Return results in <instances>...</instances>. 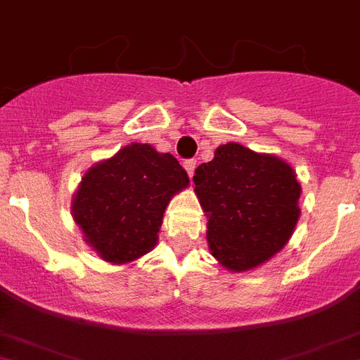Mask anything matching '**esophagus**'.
I'll use <instances>...</instances> for the list:
<instances>
[{"mask_svg":"<svg viewBox=\"0 0 360 360\" xmlns=\"http://www.w3.org/2000/svg\"><path fill=\"white\" fill-rule=\"evenodd\" d=\"M183 166H185L186 174H188V177L192 179V175H194V170H195V166H198V162H195L194 159H188L183 162Z\"/></svg>","mask_w":360,"mask_h":360,"instance_id":"34e87169","label":"esophagus"}]
</instances>
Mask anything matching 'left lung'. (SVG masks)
Here are the masks:
<instances>
[{
	"mask_svg": "<svg viewBox=\"0 0 360 360\" xmlns=\"http://www.w3.org/2000/svg\"><path fill=\"white\" fill-rule=\"evenodd\" d=\"M194 183L207 212L210 251L221 266L250 270L288 242L302 188L285 160L229 142L195 168Z\"/></svg>",
	"mask_w": 360,
	"mask_h": 360,
	"instance_id": "obj_1",
	"label": "left lung"
}]
</instances>
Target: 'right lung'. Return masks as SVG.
I'll return each instance as SVG.
<instances>
[{
    "instance_id": "1",
    "label": "right lung",
    "mask_w": 360,
    "mask_h": 360,
    "mask_svg": "<svg viewBox=\"0 0 360 360\" xmlns=\"http://www.w3.org/2000/svg\"><path fill=\"white\" fill-rule=\"evenodd\" d=\"M185 186L188 175L174 155L131 144L84 174L74 220L101 259L134 261L157 244L166 205Z\"/></svg>"
}]
</instances>
